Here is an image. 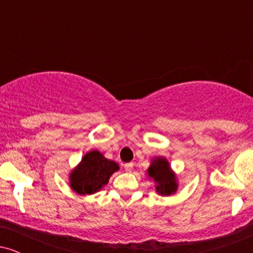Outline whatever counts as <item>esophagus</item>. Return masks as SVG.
<instances>
[{"label": "esophagus", "instance_id": "1", "mask_svg": "<svg viewBox=\"0 0 253 253\" xmlns=\"http://www.w3.org/2000/svg\"><path fill=\"white\" fill-rule=\"evenodd\" d=\"M124 167H125V171H127V172H130V171L133 170V163H126Z\"/></svg>", "mask_w": 253, "mask_h": 253}]
</instances>
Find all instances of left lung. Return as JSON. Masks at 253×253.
I'll list each match as a JSON object with an SVG mask.
<instances>
[{
  "label": "left lung",
  "instance_id": "1",
  "mask_svg": "<svg viewBox=\"0 0 253 253\" xmlns=\"http://www.w3.org/2000/svg\"><path fill=\"white\" fill-rule=\"evenodd\" d=\"M147 173L151 178L155 179L157 183L156 189L162 195H171L177 189L176 178L172 171L170 170L169 163L167 159L158 158L155 159L147 170Z\"/></svg>",
  "mask_w": 253,
  "mask_h": 253
}]
</instances>
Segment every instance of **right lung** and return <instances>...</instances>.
Masks as SVG:
<instances>
[{
  "instance_id": "right-lung-1",
  "label": "right lung",
  "mask_w": 253,
  "mask_h": 253,
  "mask_svg": "<svg viewBox=\"0 0 253 253\" xmlns=\"http://www.w3.org/2000/svg\"><path fill=\"white\" fill-rule=\"evenodd\" d=\"M119 170L115 162L104 158L98 151H91L83 157L82 162L72 171L70 184L76 193L94 194L108 183L109 177Z\"/></svg>"
}]
</instances>
